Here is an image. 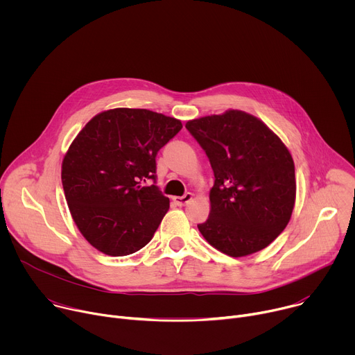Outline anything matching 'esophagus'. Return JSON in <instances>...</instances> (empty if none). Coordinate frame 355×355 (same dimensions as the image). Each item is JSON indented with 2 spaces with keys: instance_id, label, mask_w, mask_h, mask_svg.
<instances>
[{
  "instance_id": "34e87169",
  "label": "esophagus",
  "mask_w": 355,
  "mask_h": 355,
  "mask_svg": "<svg viewBox=\"0 0 355 355\" xmlns=\"http://www.w3.org/2000/svg\"><path fill=\"white\" fill-rule=\"evenodd\" d=\"M191 199H192V193L191 192H187L184 196H173L174 204L178 205V207H185Z\"/></svg>"
}]
</instances>
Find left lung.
<instances>
[{"label":"left lung","mask_w":355,"mask_h":355,"mask_svg":"<svg viewBox=\"0 0 355 355\" xmlns=\"http://www.w3.org/2000/svg\"><path fill=\"white\" fill-rule=\"evenodd\" d=\"M214 170L211 212L198 225L230 257L271 244L286 227L296 195L295 166L281 139L260 119L230 110L187 122Z\"/></svg>","instance_id":"1"}]
</instances>
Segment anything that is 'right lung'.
Masks as SVG:
<instances>
[{
  "instance_id": "right-lung-1",
  "label": "right lung",
  "mask_w": 355,
  "mask_h": 355,
  "mask_svg": "<svg viewBox=\"0 0 355 355\" xmlns=\"http://www.w3.org/2000/svg\"><path fill=\"white\" fill-rule=\"evenodd\" d=\"M182 128L148 110L115 108L95 115L77 135L62 164L73 220L104 254L129 256L155 236L170 208L156 182V156Z\"/></svg>"
}]
</instances>
